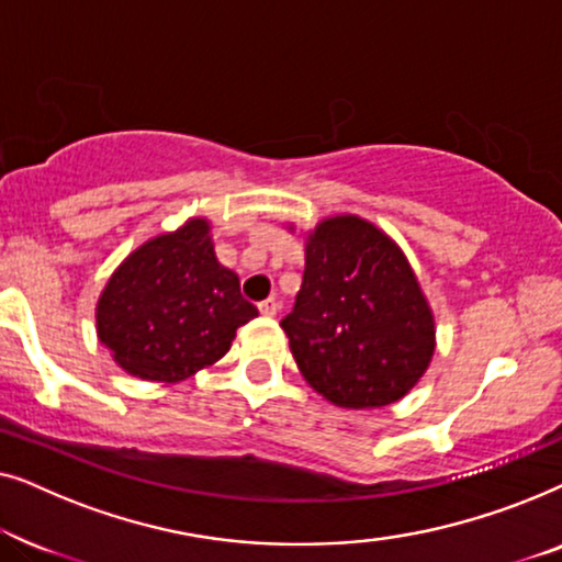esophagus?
Listing matches in <instances>:
<instances>
[{
    "label": "esophagus",
    "instance_id": "obj_1",
    "mask_svg": "<svg viewBox=\"0 0 562 562\" xmlns=\"http://www.w3.org/2000/svg\"><path fill=\"white\" fill-rule=\"evenodd\" d=\"M258 310L263 317H276V314H279V302H276V299H266V302L258 304Z\"/></svg>",
    "mask_w": 562,
    "mask_h": 562
}]
</instances>
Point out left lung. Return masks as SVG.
Returning a JSON list of instances; mask_svg holds the SVG:
<instances>
[{
	"label": "left lung",
	"mask_w": 562,
	"mask_h": 562,
	"mask_svg": "<svg viewBox=\"0 0 562 562\" xmlns=\"http://www.w3.org/2000/svg\"><path fill=\"white\" fill-rule=\"evenodd\" d=\"M299 371L345 409L409 394L435 352V317L402 248L356 214L306 237L296 304L281 319Z\"/></svg>",
	"instance_id": "1"
}]
</instances>
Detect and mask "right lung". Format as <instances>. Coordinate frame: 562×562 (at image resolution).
Wrapping results in <instances>:
<instances>
[{"label":"right lung","instance_id":"add662e5","mask_svg":"<svg viewBox=\"0 0 562 562\" xmlns=\"http://www.w3.org/2000/svg\"><path fill=\"white\" fill-rule=\"evenodd\" d=\"M258 317L240 279L214 256L210 222L153 237L122 260L97 304V335L143 381L176 383L217 363Z\"/></svg>","mask_w":562,"mask_h":562}]
</instances>
